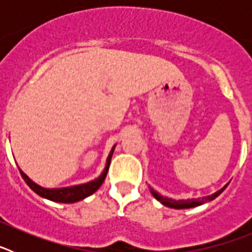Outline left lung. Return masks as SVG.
I'll use <instances>...</instances> for the list:
<instances>
[{"label": "left lung", "instance_id": "8db88e82", "mask_svg": "<svg viewBox=\"0 0 252 252\" xmlns=\"http://www.w3.org/2000/svg\"><path fill=\"white\" fill-rule=\"evenodd\" d=\"M227 186H228V183H227L223 188L217 190L216 193H213V194L211 195H207V197H203L202 199L197 198V199H179V201H175V199H171V198H168V197H162L161 194H159V193H158L157 190H154L153 188H150V190H151V194L155 197V199H158V201H159L161 204H164V206L169 207V208L184 209V208H193V207L201 206V204L206 203V202L213 201L215 198H217L218 195L223 192L224 189L227 188Z\"/></svg>", "mask_w": 252, "mask_h": 252}]
</instances>
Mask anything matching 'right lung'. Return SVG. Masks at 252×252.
Returning a JSON list of instances; mask_svg holds the SVG:
<instances>
[{
    "label": "right lung",
    "instance_id": "right-lung-1",
    "mask_svg": "<svg viewBox=\"0 0 252 252\" xmlns=\"http://www.w3.org/2000/svg\"><path fill=\"white\" fill-rule=\"evenodd\" d=\"M115 146H113L110 155H108V158H107L106 166H104V170L102 171V174L99 175L97 179L92 180V182H88V183L79 184V186L66 187V188H44V187L37 186L35 182H32V180H31L30 178H29L28 175L21 170V169H20V173H21V177L24 178L26 184H28V186L30 187V188L32 189L36 194H39L40 197L46 198V199H49V201L59 202V203H74V202L82 201V199H84V198L90 197L91 194H93V193H94L95 190L102 186L103 180L106 179L108 168H110L111 158H112Z\"/></svg>",
    "mask_w": 252,
    "mask_h": 252
}]
</instances>
